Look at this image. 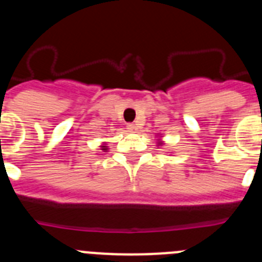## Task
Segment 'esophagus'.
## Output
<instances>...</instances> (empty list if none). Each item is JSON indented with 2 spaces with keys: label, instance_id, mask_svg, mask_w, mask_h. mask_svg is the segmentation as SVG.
I'll return each mask as SVG.
<instances>
[{
  "label": "esophagus",
  "instance_id": "1",
  "mask_svg": "<svg viewBox=\"0 0 262 262\" xmlns=\"http://www.w3.org/2000/svg\"><path fill=\"white\" fill-rule=\"evenodd\" d=\"M126 128H128L130 132H136L137 130V125H136V124H133V123H129L128 125H126Z\"/></svg>",
  "mask_w": 262,
  "mask_h": 262
}]
</instances>
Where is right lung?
Instances as JSON below:
<instances>
[{
    "mask_svg": "<svg viewBox=\"0 0 262 262\" xmlns=\"http://www.w3.org/2000/svg\"><path fill=\"white\" fill-rule=\"evenodd\" d=\"M103 147H105V146H103ZM103 149H106V148H103Z\"/></svg>",
    "mask_w": 262,
    "mask_h": 262,
    "instance_id": "1",
    "label": "right lung"
}]
</instances>
